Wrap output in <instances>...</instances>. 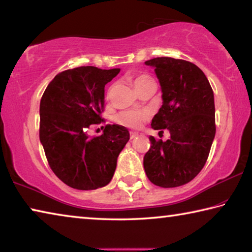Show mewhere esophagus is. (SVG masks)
<instances>
[{"instance_id": "1", "label": "esophagus", "mask_w": 252, "mask_h": 252, "mask_svg": "<svg viewBox=\"0 0 252 252\" xmlns=\"http://www.w3.org/2000/svg\"><path fill=\"white\" fill-rule=\"evenodd\" d=\"M139 134H138V132H130V138L131 139H134V138H136V136H138Z\"/></svg>"}]
</instances>
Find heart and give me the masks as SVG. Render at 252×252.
Returning <instances> with one entry per match:
<instances>
[{
	"mask_svg": "<svg viewBox=\"0 0 252 252\" xmlns=\"http://www.w3.org/2000/svg\"><path fill=\"white\" fill-rule=\"evenodd\" d=\"M150 81H153V79L151 78L150 76L138 75L132 82H133V86L135 87V89L138 90L142 86H144ZM148 118H149V113L146 111H125L117 114L114 119H116V121L119 123V125H121L123 126L139 127Z\"/></svg>",
	"mask_w": 252,
	"mask_h": 252,
	"instance_id": "obj_1",
	"label": "heart"
}]
</instances>
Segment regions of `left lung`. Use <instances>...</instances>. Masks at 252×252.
<instances>
[{
    "label": "left lung",
    "mask_w": 252,
    "mask_h": 252,
    "mask_svg": "<svg viewBox=\"0 0 252 252\" xmlns=\"http://www.w3.org/2000/svg\"><path fill=\"white\" fill-rule=\"evenodd\" d=\"M144 63L154 68L163 100L151 126L171 134L165 142L150 136L143 158L146 176L165 189L184 185L202 171L216 133L213 89L193 63L158 57Z\"/></svg>",
    "instance_id": "left-lung-1"
}]
</instances>
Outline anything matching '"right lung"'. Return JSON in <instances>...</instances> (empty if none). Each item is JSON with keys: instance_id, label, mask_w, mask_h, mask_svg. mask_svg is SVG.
I'll return each mask as SVG.
<instances>
[{"instance_id": "1", "label": "right lung", "mask_w": 252, "mask_h": 252, "mask_svg": "<svg viewBox=\"0 0 252 252\" xmlns=\"http://www.w3.org/2000/svg\"><path fill=\"white\" fill-rule=\"evenodd\" d=\"M119 72L120 68L93 66L62 71L40 100V143L50 168L72 189L89 190L109 184L130 139L127 129L118 125L106 126L95 138L87 133L91 125L103 120L104 86Z\"/></svg>"}]
</instances>
